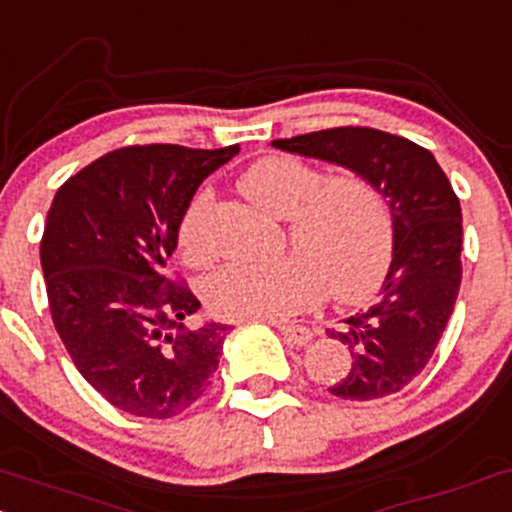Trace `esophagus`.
<instances>
[{
  "mask_svg": "<svg viewBox=\"0 0 512 512\" xmlns=\"http://www.w3.org/2000/svg\"><path fill=\"white\" fill-rule=\"evenodd\" d=\"M279 328V333L284 335L286 345L291 347H303L313 340V333L306 325H291V323H274Z\"/></svg>",
  "mask_w": 512,
  "mask_h": 512,
  "instance_id": "obj_1",
  "label": "esophagus"
}]
</instances>
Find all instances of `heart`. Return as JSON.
<instances>
[{"label": "heart", "instance_id": "1", "mask_svg": "<svg viewBox=\"0 0 512 512\" xmlns=\"http://www.w3.org/2000/svg\"><path fill=\"white\" fill-rule=\"evenodd\" d=\"M260 211L286 218L296 255L265 265H228L206 284V303L230 320H277L299 313L328 291L357 301L374 289L391 257V213L384 196L355 174L325 177L296 157H267L240 177ZM211 192L201 189L179 218L177 240L189 262L209 255Z\"/></svg>", "mask_w": 512, "mask_h": 512}]
</instances>
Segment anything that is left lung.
Wrapping results in <instances>:
<instances>
[{
  "mask_svg": "<svg viewBox=\"0 0 512 512\" xmlns=\"http://www.w3.org/2000/svg\"><path fill=\"white\" fill-rule=\"evenodd\" d=\"M272 148L340 165L372 182L391 211V265L367 311L328 330L352 350L350 374L330 386L347 401L401 391L425 369L462 284V209L430 150L376 128H328Z\"/></svg>",
  "mask_w": 512,
  "mask_h": 512,
  "instance_id": "1",
  "label": "left lung"
}]
</instances>
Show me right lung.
I'll return each instance as SVG.
<instances>
[{
	"label": "right lung",
	"instance_id": "right-lung-1",
	"mask_svg": "<svg viewBox=\"0 0 512 512\" xmlns=\"http://www.w3.org/2000/svg\"><path fill=\"white\" fill-rule=\"evenodd\" d=\"M238 145H131L72 174L50 204L41 267L55 330L111 406L172 418L209 389L230 325L189 328L201 303L165 277L179 218Z\"/></svg>",
	"mask_w": 512,
	"mask_h": 512
}]
</instances>
